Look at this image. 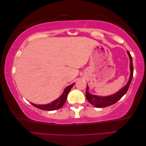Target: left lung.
Masks as SVG:
<instances>
[{
	"mask_svg": "<svg viewBox=\"0 0 146 146\" xmlns=\"http://www.w3.org/2000/svg\"><path fill=\"white\" fill-rule=\"evenodd\" d=\"M127 52L130 59L131 75L129 77V80L127 84L124 86L123 88H121L118 92H117L115 94H114L113 95L108 96H98L90 94L89 92V87H88V85H87L86 98H87V99L88 101L89 102V103L93 105L95 107H106L107 106H111V105L113 104H114L115 103L118 102L119 100H120L121 98V97H122L124 94H125V93L127 92L129 87V85L131 84V80H132L133 76V66L132 57H131L129 52Z\"/></svg>",
	"mask_w": 146,
	"mask_h": 146,
	"instance_id": "obj_1",
	"label": "left lung"
}]
</instances>
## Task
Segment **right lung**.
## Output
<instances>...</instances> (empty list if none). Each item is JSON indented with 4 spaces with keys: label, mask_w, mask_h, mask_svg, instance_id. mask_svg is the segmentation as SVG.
<instances>
[{
    "label": "right lung",
    "mask_w": 146,
    "mask_h": 146,
    "mask_svg": "<svg viewBox=\"0 0 146 146\" xmlns=\"http://www.w3.org/2000/svg\"><path fill=\"white\" fill-rule=\"evenodd\" d=\"M74 84V83H72V85L66 87L65 88V89H64L63 94H62V95L58 99L54 100V102L50 103L48 104L36 105L33 104V103H31V104H32V106L37 107V108L41 110H44V111H54V110L60 109L63 107L64 104L65 103L68 92H70V90L72 89V87Z\"/></svg>",
    "instance_id": "right-lung-1"
}]
</instances>
